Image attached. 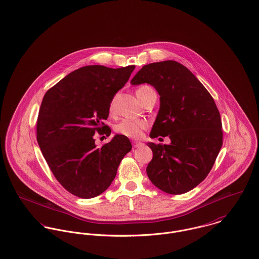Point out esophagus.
Masks as SVG:
<instances>
[{
    "label": "esophagus",
    "instance_id": "obj_1",
    "mask_svg": "<svg viewBox=\"0 0 259 259\" xmlns=\"http://www.w3.org/2000/svg\"><path fill=\"white\" fill-rule=\"evenodd\" d=\"M144 144L142 142H138V141H134L133 142V147L134 148H139V147H142Z\"/></svg>",
    "mask_w": 259,
    "mask_h": 259
}]
</instances>
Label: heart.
<instances>
[{"mask_svg": "<svg viewBox=\"0 0 259 259\" xmlns=\"http://www.w3.org/2000/svg\"><path fill=\"white\" fill-rule=\"evenodd\" d=\"M149 89H153L152 87L148 85L141 87L137 90V96L141 94L144 91H147ZM115 108V100L114 98L110 101L109 103V112H113ZM148 124L147 122L142 121V120H133V119H123L120 122H118L114 127L117 134H120L122 136L132 138V139H137L142 136L143 130L147 128Z\"/></svg>", "mask_w": 259, "mask_h": 259, "instance_id": "obj_1", "label": "heart"}]
</instances>
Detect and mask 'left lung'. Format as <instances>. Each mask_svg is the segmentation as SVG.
I'll return each instance as SVG.
<instances>
[{"mask_svg": "<svg viewBox=\"0 0 259 259\" xmlns=\"http://www.w3.org/2000/svg\"><path fill=\"white\" fill-rule=\"evenodd\" d=\"M149 83L160 95L151 138L169 136L170 145L148 143L153 159L146 169L161 191L181 195L211 170L223 146L222 119L209 92L183 64L165 60L143 67L131 84Z\"/></svg>", "mask_w": 259, "mask_h": 259, "instance_id": "1", "label": "left lung"}]
</instances>
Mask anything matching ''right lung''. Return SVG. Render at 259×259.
<instances>
[{"instance_id": "add662e5", "label": "right lung", "mask_w": 259, "mask_h": 259, "mask_svg": "<svg viewBox=\"0 0 259 259\" xmlns=\"http://www.w3.org/2000/svg\"><path fill=\"white\" fill-rule=\"evenodd\" d=\"M135 65L110 68L103 65L80 67L44 96L36 121V140L58 183L70 194L91 199L111 185L130 140L122 135L101 148L94 134L109 136L103 123L109 103L128 81Z\"/></svg>"}]
</instances>
